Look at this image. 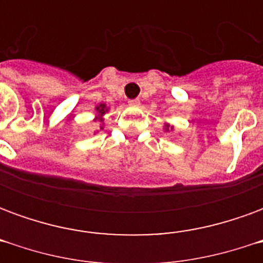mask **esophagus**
<instances>
[{
	"mask_svg": "<svg viewBox=\"0 0 263 263\" xmlns=\"http://www.w3.org/2000/svg\"><path fill=\"white\" fill-rule=\"evenodd\" d=\"M139 104H141V101H139L138 98H135V100H129V101H128V105H131V107H138Z\"/></svg>",
	"mask_w": 263,
	"mask_h": 263,
	"instance_id": "1",
	"label": "esophagus"
}]
</instances>
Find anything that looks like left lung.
Wrapping results in <instances>:
<instances>
[{"instance_id":"obj_1","label":"left lung","mask_w":263,"mask_h":263,"mask_svg":"<svg viewBox=\"0 0 263 263\" xmlns=\"http://www.w3.org/2000/svg\"><path fill=\"white\" fill-rule=\"evenodd\" d=\"M169 128H171V129H173V126H171V125H169V124H165V129H166V131H169Z\"/></svg>"}]
</instances>
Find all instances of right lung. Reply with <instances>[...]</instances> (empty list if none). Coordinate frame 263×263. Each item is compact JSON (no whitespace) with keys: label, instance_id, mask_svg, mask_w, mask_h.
Segmentation results:
<instances>
[{"label":"right lung","instance_id":"obj_1","mask_svg":"<svg viewBox=\"0 0 263 263\" xmlns=\"http://www.w3.org/2000/svg\"><path fill=\"white\" fill-rule=\"evenodd\" d=\"M96 111H97V117H96V120H98L100 122H103L104 114H105V112L108 111L107 105H105V104H100V105H97V107H96ZM100 128L103 129V126H100Z\"/></svg>","mask_w":263,"mask_h":263}]
</instances>
